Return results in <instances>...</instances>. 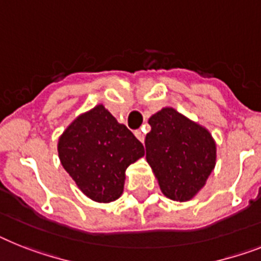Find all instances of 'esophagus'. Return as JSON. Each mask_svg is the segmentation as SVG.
<instances>
[{
    "instance_id": "esophagus-1",
    "label": "esophagus",
    "mask_w": 261,
    "mask_h": 261,
    "mask_svg": "<svg viewBox=\"0 0 261 261\" xmlns=\"http://www.w3.org/2000/svg\"><path fill=\"white\" fill-rule=\"evenodd\" d=\"M135 136L137 137V139L141 141V143H144V139H145V136H144V133L140 130V129H137V130H135Z\"/></svg>"
}]
</instances>
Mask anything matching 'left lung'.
Returning a JSON list of instances; mask_svg holds the SVG:
<instances>
[{"instance_id": "1", "label": "left lung", "mask_w": 261, "mask_h": 261, "mask_svg": "<svg viewBox=\"0 0 261 261\" xmlns=\"http://www.w3.org/2000/svg\"><path fill=\"white\" fill-rule=\"evenodd\" d=\"M146 161L161 192L174 201H188L203 188L216 165V144L204 126L173 108L149 118Z\"/></svg>"}]
</instances>
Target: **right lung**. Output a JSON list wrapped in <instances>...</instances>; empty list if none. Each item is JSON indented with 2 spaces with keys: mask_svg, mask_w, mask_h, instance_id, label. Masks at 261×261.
Masks as SVG:
<instances>
[{
  "mask_svg": "<svg viewBox=\"0 0 261 261\" xmlns=\"http://www.w3.org/2000/svg\"><path fill=\"white\" fill-rule=\"evenodd\" d=\"M58 157L81 192L97 203L122 195L125 171L144 156V145L104 105L80 115L58 140Z\"/></svg>",
  "mask_w": 261,
  "mask_h": 261,
  "instance_id": "obj_1",
  "label": "right lung"
}]
</instances>
